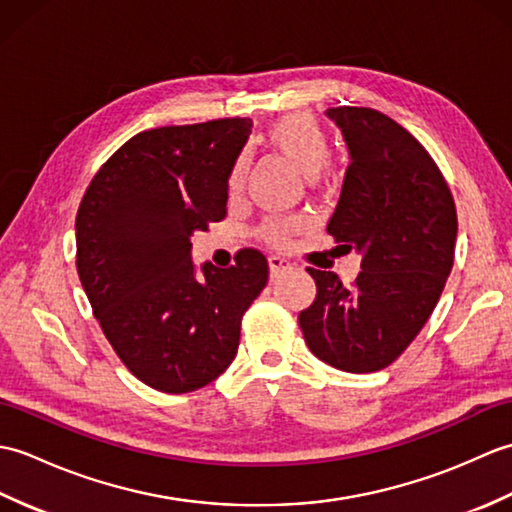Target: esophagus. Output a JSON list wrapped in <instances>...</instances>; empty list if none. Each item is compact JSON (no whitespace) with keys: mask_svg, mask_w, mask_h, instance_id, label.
I'll return each mask as SVG.
<instances>
[{"mask_svg":"<svg viewBox=\"0 0 512 512\" xmlns=\"http://www.w3.org/2000/svg\"><path fill=\"white\" fill-rule=\"evenodd\" d=\"M268 266H270V279H277L279 273H284V270H288L292 264L284 257L273 255V257H268Z\"/></svg>","mask_w":512,"mask_h":512,"instance_id":"34e87169","label":"esophagus"}]
</instances>
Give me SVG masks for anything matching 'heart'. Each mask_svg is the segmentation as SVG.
<instances>
[{"label":"heart","mask_w":512,"mask_h":512,"mask_svg":"<svg viewBox=\"0 0 512 512\" xmlns=\"http://www.w3.org/2000/svg\"><path fill=\"white\" fill-rule=\"evenodd\" d=\"M268 145L273 147L279 156H284L292 167H295L306 180H317L321 173L328 169L332 160V145L323 127L308 114H290L279 118V121L268 129L266 134ZM244 182V162H237V167L228 180V189L233 193L242 189ZM292 226L286 222H270L266 224V237L270 242H281Z\"/></svg>","instance_id":"heart-1"}]
</instances>
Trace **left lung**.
<instances>
[{
    "mask_svg": "<svg viewBox=\"0 0 512 512\" xmlns=\"http://www.w3.org/2000/svg\"><path fill=\"white\" fill-rule=\"evenodd\" d=\"M350 154L328 233L361 255L345 286L308 268L317 299L299 314L310 352L352 374L391 365L429 321L453 268L458 215L436 162L405 127L369 107H330Z\"/></svg>",
    "mask_w": 512,
    "mask_h": 512,
    "instance_id": "8db88e82",
    "label": "left lung"
}]
</instances>
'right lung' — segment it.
Masks as SVG:
<instances>
[{
    "label": "right lung",
    "mask_w": 512,
    "mask_h": 512,
    "mask_svg": "<svg viewBox=\"0 0 512 512\" xmlns=\"http://www.w3.org/2000/svg\"><path fill=\"white\" fill-rule=\"evenodd\" d=\"M250 118L158 127L105 162L76 213V270L125 367L165 394L209 385L233 363L239 323L268 284L259 250L235 266L191 257V235L226 215Z\"/></svg>",
    "instance_id": "add662e5"
}]
</instances>
